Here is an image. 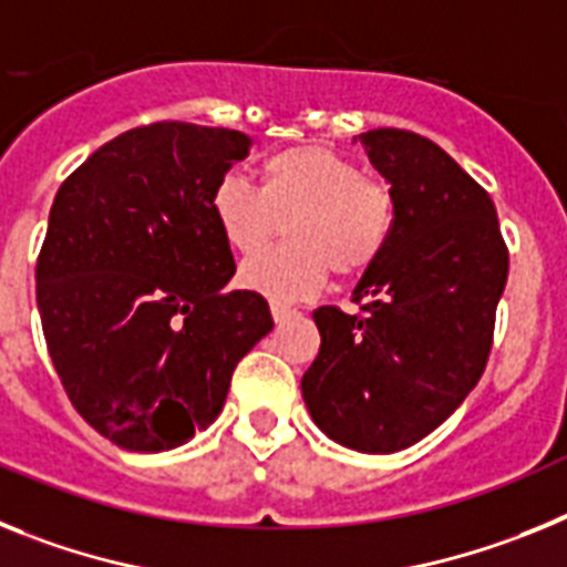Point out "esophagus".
Listing matches in <instances>:
<instances>
[{
    "label": "esophagus",
    "instance_id": "esophagus-1",
    "mask_svg": "<svg viewBox=\"0 0 567 567\" xmlns=\"http://www.w3.org/2000/svg\"><path fill=\"white\" fill-rule=\"evenodd\" d=\"M270 313H274V322L277 324L288 322L290 317H297V311H293V308H288V305H279V302L270 305Z\"/></svg>",
    "mask_w": 567,
    "mask_h": 567
}]
</instances>
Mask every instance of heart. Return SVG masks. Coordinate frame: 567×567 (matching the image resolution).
Returning <instances> with one entry per match:
<instances>
[{
	"label": "heart",
	"instance_id": "obj_1",
	"mask_svg": "<svg viewBox=\"0 0 567 567\" xmlns=\"http://www.w3.org/2000/svg\"><path fill=\"white\" fill-rule=\"evenodd\" d=\"M210 216L236 254H256L285 223L288 245L243 262L239 285L270 302H297L322 288L328 268L353 279L382 259L396 202L357 162L331 147L297 145L265 156L259 190L239 174L219 176Z\"/></svg>",
	"mask_w": 567,
	"mask_h": 567
}]
</instances>
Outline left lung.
I'll return each mask as SVG.
<instances>
[{"instance_id": "obj_1", "label": "left lung", "mask_w": 567, "mask_h": 567, "mask_svg": "<svg viewBox=\"0 0 567 567\" xmlns=\"http://www.w3.org/2000/svg\"><path fill=\"white\" fill-rule=\"evenodd\" d=\"M391 185V245L353 288L362 313L319 308V357L302 400L324 436L359 454H396L465 402L491 353L508 282L491 196L440 145L411 131L359 134Z\"/></svg>"}]
</instances>
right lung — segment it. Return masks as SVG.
I'll return each instance as SVG.
<instances>
[{"label": "right lung", "mask_w": 567, "mask_h": 567, "mask_svg": "<svg viewBox=\"0 0 567 567\" xmlns=\"http://www.w3.org/2000/svg\"><path fill=\"white\" fill-rule=\"evenodd\" d=\"M250 136L156 122L62 182L37 262V305L68 400L113 445L159 454L219 416L236 362L274 328L254 290H225L234 254L210 190Z\"/></svg>", "instance_id": "add662e5"}]
</instances>
